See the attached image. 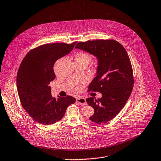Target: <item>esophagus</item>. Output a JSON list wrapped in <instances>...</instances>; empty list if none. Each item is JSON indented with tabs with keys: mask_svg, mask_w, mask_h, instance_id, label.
Returning <instances> with one entry per match:
<instances>
[{
	"mask_svg": "<svg viewBox=\"0 0 161 161\" xmlns=\"http://www.w3.org/2000/svg\"><path fill=\"white\" fill-rule=\"evenodd\" d=\"M76 101L81 104L82 105H86L87 104V103H86V99L84 97H79L77 98Z\"/></svg>",
	"mask_w": 161,
	"mask_h": 161,
	"instance_id": "esophagus-1",
	"label": "esophagus"
}]
</instances>
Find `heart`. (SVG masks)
Here are the masks:
<instances>
[{"mask_svg":"<svg viewBox=\"0 0 161 161\" xmlns=\"http://www.w3.org/2000/svg\"><path fill=\"white\" fill-rule=\"evenodd\" d=\"M92 60V55L87 52H79L75 56V61L85 64L86 65L89 64Z\"/></svg>","mask_w":161,"mask_h":161,"instance_id":"b5f03b06","label":"heart"}]
</instances>
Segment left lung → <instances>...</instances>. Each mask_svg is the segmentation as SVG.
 I'll return each instance as SVG.
<instances>
[{
    "label": "left lung",
    "instance_id": "obj_1",
    "mask_svg": "<svg viewBox=\"0 0 161 161\" xmlns=\"http://www.w3.org/2000/svg\"><path fill=\"white\" fill-rule=\"evenodd\" d=\"M76 48L87 52L98 58L97 76L88 87V92H101L102 97L86 99L94 109L90 120L101 124L114 118L125 106L133 87L134 77L129 56L114 40H94L79 42Z\"/></svg>",
    "mask_w": 161,
    "mask_h": 161
}]
</instances>
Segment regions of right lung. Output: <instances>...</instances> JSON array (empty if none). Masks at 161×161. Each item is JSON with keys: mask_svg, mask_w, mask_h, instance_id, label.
I'll return each instance as SVG.
<instances>
[{"mask_svg": "<svg viewBox=\"0 0 161 161\" xmlns=\"http://www.w3.org/2000/svg\"><path fill=\"white\" fill-rule=\"evenodd\" d=\"M77 42L71 44L48 43L30 50L23 58L17 74V89L22 106L36 122L54 124L75 102L70 96L53 97L49 87L55 79V62L70 52Z\"/></svg>", "mask_w": 161, "mask_h": 161, "instance_id": "right-lung-1", "label": "right lung"}]
</instances>
